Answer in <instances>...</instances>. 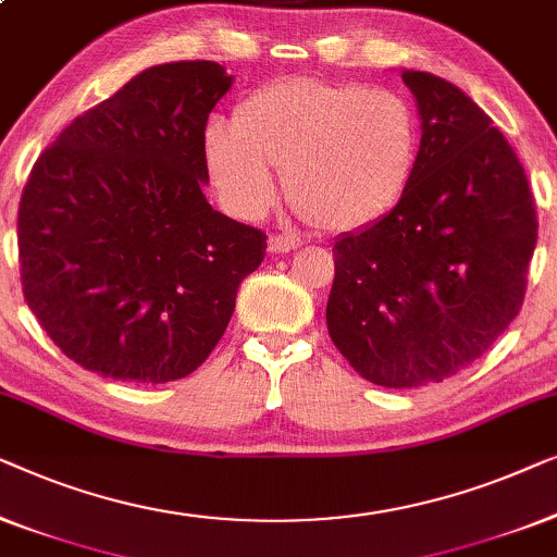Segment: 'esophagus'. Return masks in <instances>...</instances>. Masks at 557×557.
Listing matches in <instances>:
<instances>
[{
    "label": "esophagus",
    "mask_w": 557,
    "mask_h": 557,
    "mask_svg": "<svg viewBox=\"0 0 557 557\" xmlns=\"http://www.w3.org/2000/svg\"><path fill=\"white\" fill-rule=\"evenodd\" d=\"M268 247H270L272 255H287V252H293V249L300 247V239L282 237V234H275V237H270Z\"/></svg>",
    "instance_id": "esophagus-1"
}]
</instances>
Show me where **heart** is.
<instances>
[{"mask_svg":"<svg viewBox=\"0 0 557 557\" xmlns=\"http://www.w3.org/2000/svg\"><path fill=\"white\" fill-rule=\"evenodd\" d=\"M201 156L234 214L262 216L285 169L300 216L360 230L409 191L421 159V119L396 90L287 77L249 92L237 121L211 119Z\"/></svg>","mask_w":557,"mask_h":557,"instance_id":"b5f03b06","label":"heart"}]
</instances>
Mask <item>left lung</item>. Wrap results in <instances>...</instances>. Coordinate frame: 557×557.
Returning <instances> with one entry per match:
<instances>
[{"instance_id":"8db88e82","label":"left lung","mask_w":557,"mask_h":557,"mask_svg":"<svg viewBox=\"0 0 557 557\" xmlns=\"http://www.w3.org/2000/svg\"><path fill=\"white\" fill-rule=\"evenodd\" d=\"M421 159L404 199L335 239L327 333L375 386L419 388L472 366L522 308L535 203L522 163L457 85L401 70Z\"/></svg>"}]
</instances>
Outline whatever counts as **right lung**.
Segmentation results:
<instances>
[{
  "mask_svg": "<svg viewBox=\"0 0 557 557\" xmlns=\"http://www.w3.org/2000/svg\"><path fill=\"white\" fill-rule=\"evenodd\" d=\"M234 77L148 67L60 133L17 216L25 300L54 346L113 381L166 383L209 358L268 237L211 209L201 136Z\"/></svg>",
  "mask_w": 557,
  "mask_h": 557,
  "instance_id": "right-lung-1",
  "label": "right lung"
}]
</instances>
